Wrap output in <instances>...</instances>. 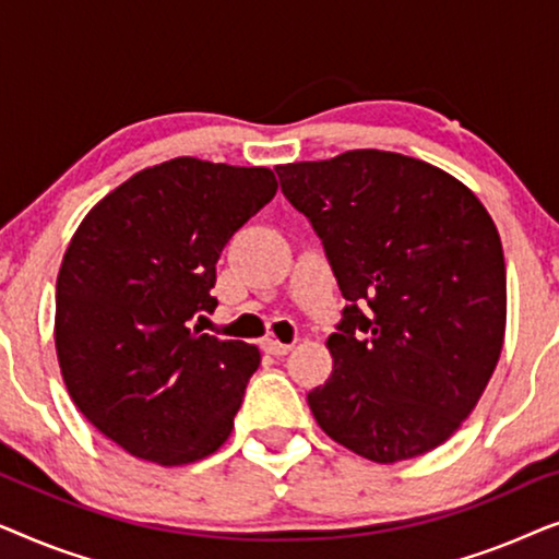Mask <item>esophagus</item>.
Returning a JSON list of instances; mask_svg holds the SVG:
<instances>
[{"mask_svg":"<svg viewBox=\"0 0 559 559\" xmlns=\"http://www.w3.org/2000/svg\"><path fill=\"white\" fill-rule=\"evenodd\" d=\"M264 350L266 354H272V356H287L289 350H293V346H289V343H280L277 338H264Z\"/></svg>","mask_w":559,"mask_h":559,"instance_id":"34e87169","label":"esophagus"}]
</instances>
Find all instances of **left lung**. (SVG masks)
I'll use <instances>...</instances> for the list:
<instances>
[{"instance_id": "left-lung-1", "label": "left lung", "mask_w": 559, "mask_h": 559, "mask_svg": "<svg viewBox=\"0 0 559 559\" xmlns=\"http://www.w3.org/2000/svg\"><path fill=\"white\" fill-rule=\"evenodd\" d=\"M277 175L348 300L328 338L331 379L308 394L318 425L373 463L438 448L501 356L507 264L491 216L463 182L396 152Z\"/></svg>"}]
</instances>
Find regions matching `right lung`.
<instances>
[{
    "instance_id": "add662e5",
    "label": "right lung",
    "mask_w": 559,
    "mask_h": 559,
    "mask_svg": "<svg viewBox=\"0 0 559 559\" xmlns=\"http://www.w3.org/2000/svg\"><path fill=\"white\" fill-rule=\"evenodd\" d=\"M277 193L266 167L178 157L136 173L73 234L56 348L75 407L142 461L186 465L231 435L257 346L190 328L216 310V262Z\"/></svg>"
}]
</instances>
